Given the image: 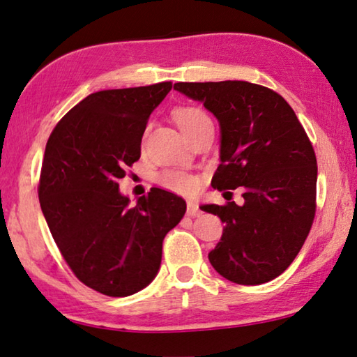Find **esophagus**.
<instances>
[{"label":"esophagus","mask_w":357,"mask_h":357,"mask_svg":"<svg viewBox=\"0 0 357 357\" xmlns=\"http://www.w3.org/2000/svg\"><path fill=\"white\" fill-rule=\"evenodd\" d=\"M202 214V209L198 208V204L197 203H193V202H189L187 203V215H190V217H198Z\"/></svg>","instance_id":"1"}]
</instances>
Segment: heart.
Here are the masks:
<instances>
[{
  "mask_svg": "<svg viewBox=\"0 0 357 357\" xmlns=\"http://www.w3.org/2000/svg\"><path fill=\"white\" fill-rule=\"evenodd\" d=\"M173 116H174V121H176L178 128L184 132L185 137H190L192 134H195L197 130H200L202 128H204V126L213 124L206 112L202 110L200 107H193V105L176 108L173 113ZM157 183L172 192L192 193L198 189L200 181H198L195 174L187 173L183 170H165L157 176Z\"/></svg>",
  "mask_w": 357,
  "mask_h": 357,
  "instance_id": "1",
  "label": "heart"
}]
</instances>
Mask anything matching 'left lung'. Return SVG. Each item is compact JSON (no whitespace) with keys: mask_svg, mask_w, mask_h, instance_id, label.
I'll use <instances>...</instances> for the list:
<instances>
[{"mask_svg":"<svg viewBox=\"0 0 357 357\" xmlns=\"http://www.w3.org/2000/svg\"><path fill=\"white\" fill-rule=\"evenodd\" d=\"M174 89L200 100L220 123L217 190L244 187V204H204L225 223L209 261L239 285L279 277L309 236L317 211V155L279 93L257 83L181 82ZM231 193V192H229Z\"/></svg>","mask_w":357,"mask_h":357,"instance_id":"8db88e82","label":"left lung"}]
</instances>
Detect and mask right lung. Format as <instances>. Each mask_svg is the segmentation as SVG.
Wrapping results in <instances>:
<instances>
[{"instance_id":"right-lung-1","label":"right lung","mask_w":357,"mask_h":357,"mask_svg":"<svg viewBox=\"0 0 357 357\" xmlns=\"http://www.w3.org/2000/svg\"><path fill=\"white\" fill-rule=\"evenodd\" d=\"M172 82L89 94L48 137L39 202L72 273L112 298L140 291L154 279L162 243L185 214V202L153 187L130 204L118 190L126 167L140 159L142 137Z\"/></svg>"}]
</instances>
